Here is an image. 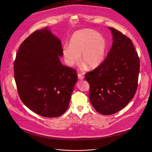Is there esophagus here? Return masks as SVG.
<instances>
[{"instance_id": "esophagus-1", "label": "esophagus", "mask_w": 152, "mask_h": 152, "mask_svg": "<svg viewBox=\"0 0 152 152\" xmlns=\"http://www.w3.org/2000/svg\"><path fill=\"white\" fill-rule=\"evenodd\" d=\"M77 76H78V78H79V79H80V80H82V79H83V78H84V76L82 75V74H80V73H78V75H77Z\"/></svg>"}]
</instances>
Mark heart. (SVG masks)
<instances>
[{
  "label": "heart",
  "mask_w": 152,
  "mask_h": 152,
  "mask_svg": "<svg viewBox=\"0 0 152 152\" xmlns=\"http://www.w3.org/2000/svg\"><path fill=\"white\" fill-rule=\"evenodd\" d=\"M106 39L97 31L83 29L76 31L71 37L69 45L62 48L65 62L69 66H73L80 61L90 69H95L103 62L106 54Z\"/></svg>",
  "instance_id": "heart-1"
}]
</instances>
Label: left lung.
I'll list each match as a JSON object with an SVG mask.
<instances>
[{"label":"left lung","instance_id":"left-lung-1","mask_svg":"<svg viewBox=\"0 0 152 152\" xmlns=\"http://www.w3.org/2000/svg\"><path fill=\"white\" fill-rule=\"evenodd\" d=\"M109 29L113 35L111 50L99 67L85 74L90 102L96 111L105 115L118 112L134 98L140 66L132 40L113 28Z\"/></svg>","mask_w":152,"mask_h":152}]
</instances>
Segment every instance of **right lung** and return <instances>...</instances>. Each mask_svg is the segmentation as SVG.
I'll list each match as a JSON object with an SVG mask.
<instances>
[{
  "label": "right lung",
  "instance_id": "1",
  "mask_svg": "<svg viewBox=\"0 0 152 152\" xmlns=\"http://www.w3.org/2000/svg\"><path fill=\"white\" fill-rule=\"evenodd\" d=\"M62 55L61 41L48 27L31 34L17 52L14 71L19 97L41 116L57 117L69 107L77 75L62 64Z\"/></svg>",
  "mask_w": 152,
  "mask_h": 152
}]
</instances>
